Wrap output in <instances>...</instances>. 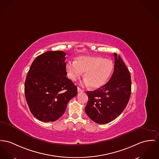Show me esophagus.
Here are the masks:
<instances>
[{"label": "esophagus", "mask_w": 159, "mask_h": 159, "mask_svg": "<svg viewBox=\"0 0 159 159\" xmlns=\"http://www.w3.org/2000/svg\"><path fill=\"white\" fill-rule=\"evenodd\" d=\"M77 90H78V93H80V92H84V90H82L81 89H80V87H78V89H77Z\"/></svg>", "instance_id": "obj_1"}]
</instances>
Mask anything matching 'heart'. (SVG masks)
Listing matches in <instances>:
<instances>
[{
  "label": "heart",
  "mask_w": 159,
  "mask_h": 159,
  "mask_svg": "<svg viewBox=\"0 0 159 159\" xmlns=\"http://www.w3.org/2000/svg\"><path fill=\"white\" fill-rule=\"evenodd\" d=\"M66 68L69 78L74 81L85 72V84L97 89L108 82L113 73L114 64L101 57L84 55L78 57L74 63L67 64Z\"/></svg>",
  "instance_id": "heart-1"
}]
</instances>
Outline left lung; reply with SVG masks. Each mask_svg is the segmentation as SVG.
Listing matches in <instances>:
<instances>
[{
	"instance_id": "left-lung-1",
	"label": "left lung",
	"mask_w": 159,
	"mask_h": 159,
	"mask_svg": "<svg viewBox=\"0 0 159 159\" xmlns=\"http://www.w3.org/2000/svg\"><path fill=\"white\" fill-rule=\"evenodd\" d=\"M114 56V72L110 80L102 87L87 92L89 101L85 111L97 124H105L119 116L131 95L130 74L120 57L115 53Z\"/></svg>"
}]
</instances>
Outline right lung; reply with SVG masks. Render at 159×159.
I'll return each instance as SVG.
<instances>
[{
  "mask_svg": "<svg viewBox=\"0 0 159 159\" xmlns=\"http://www.w3.org/2000/svg\"><path fill=\"white\" fill-rule=\"evenodd\" d=\"M66 53L48 51L32 62L25 83L27 104L34 116L53 122L66 111L69 101L77 95V87L66 76Z\"/></svg>",
  "mask_w": 159,
  "mask_h": 159,
  "instance_id": "1",
  "label": "right lung"
}]
</instances>
